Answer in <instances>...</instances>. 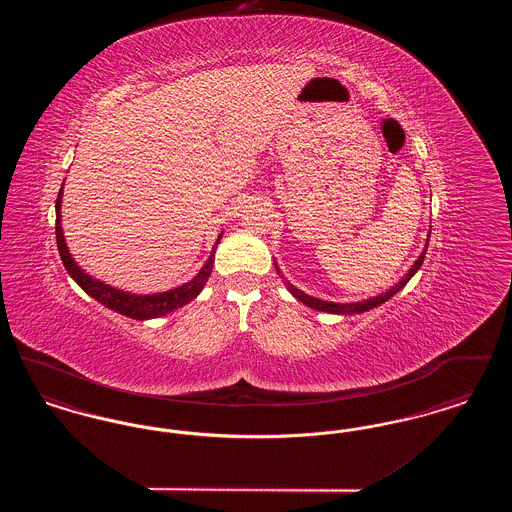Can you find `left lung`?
<instances>
[{
	"label": "left lung",
	"mask_w": 512,
	"mask_h": 512,
	"mask_svg": "<svg viewBox=\"0 0 512 512\" xmlns=\"http://www.w3.org/2000/svg\"><path fill=\"white\" fill-rule=\"evenodd\" d=\"M428 240H430V234H428ZM428 247V245H426ZM426 247H424V251L420 253V257L414 261L413 267L411 270L401 278V282L399 284H395L393 288H390L388 292L380 293V295H376V297H370V299H365V301H355V303H334V301H322V299H317V297H313V295H307V293L301 292V290H297L295 286H292L290 282H286V286H288V290L292 293L295 299H299L301 303H305L307 307H311V309H317V311H322V313H332V315H359V313H365V311H370V309H374V307H378V305H382L384 301H388L391 299L395 293L399 292L411 278L414 276V272L420 268V265L424 263V255H426ZM276 265V263H274ZM278 270V267H276Z\"/></svg>",
	"instance_id": "left-lung-1"
}]
</instances>
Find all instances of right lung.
<instances>
[{"label":"right lung","mask_w":512,"mask_h":512,"mask_svg":"<svg viewBox=\"0 0 512 512\" xmlns=\"http://www.w3.org/2000/svg\"><path fill=\"white\" fill-rule=\"evenodd\" d=\"M61 195H63V186H61L57 201H55V215H57L55 217V238H57V249H59L61 261L67 268V272L73 276L74 282L88 295H92L101 305H105L107 309L121 313L124 317L136 318V320L165 317L172 311L184 307L186 303H190L207 284V280L213 272V263H215V247L219 245L222 234L213 247L207 263L197 272L194 280H190L174 290H169V292L136 295V293L122 292V290H117L109 284H103L96 278H92L90 274H86L82 268L76 265L73 255L69 253V247H67L65 236H63V228H61Z\"/></svg>","instance_id":"obj_1"}]
</instances>
